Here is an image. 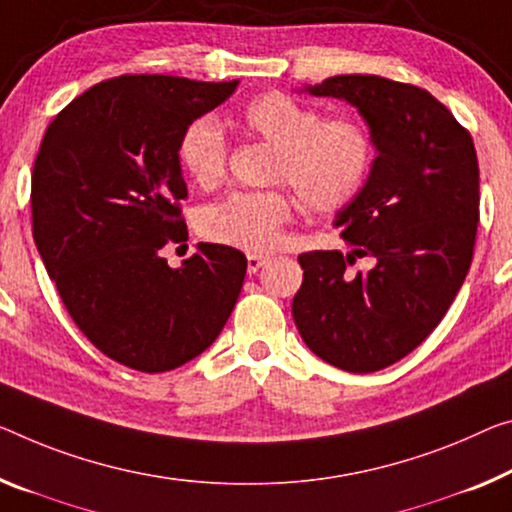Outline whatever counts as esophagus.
<instances>
[{"label":"esophagus","mask_w":512,"mask_h":512,"mask_svg":"<svg viewBox=\"0 0 512 512\" xmlns=\"http://www.w3.org/2000/svg\"><path fill=\"white\" fill-rule=\"evenodd\" d=\"M265 263H267V256L249 254V256H247V272H249V274H256Z\"/></svg>","instance_id":"34e87169"}]
</instances>
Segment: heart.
<instances>
[{
  "label": "heart",
  "mask_w": 512,
  "mask_h": 512,
  "mask_svg": "<svg viewBox=\"0 0 512 512\" xmlns=\"http://www.w3.org/2000/svg\"><path fill=\"white\" fill-rule=\"evenodd\" d=\"M240 123L249 135L277 148L270 180L293 187L306 210L348 208L368 183L375 141L357 119H325L320 109L286 93H265L242 109ZM178 162L203 190L217 187L229 171V141L222 128L210 119L187 125L178 139ZM290 215L288 192H235L203 210L199 226L217 245L261 254L279 247Z\"/></svg>",
  "instance_id": "obj_1"
}]
</instances>
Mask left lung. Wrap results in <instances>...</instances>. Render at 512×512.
Segmentation results:
<instances>
[{
    "label": "left lung",
    "instance_id": "obj_1",
    "mask_svg": "<svg viewBox=\"0 0 512 512\" xmlns=\"http://www.w3.org/2000/svg\"><path fill=\"white\" fill-rule=\"evenodd\" d=\"M348 100L371 128L377 157L368 183L336 215L352 247L300 254L304 279L293 318L320 359L373 373L430 336L465 281L478 229V157L469 130L414 84L336 75L306 86ZM373 257L371 271L347 265Z\"/></svg>",
    "mask_w": 512,
    "mask_h": 512
}]
</instances>
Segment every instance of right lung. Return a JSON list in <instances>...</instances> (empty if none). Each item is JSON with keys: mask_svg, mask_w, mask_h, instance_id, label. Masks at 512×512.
I'll return each instance as SVG.
<instances>
[{"mask_svg": "<svg viewBox=\"0 0 512 512\" xmlns=\"http://www.w3.org/2000/svg\"><path fill=\"white\" fill-rule=\"evenodd\" d=\"M233 82L174 75L105 80L54 116L31 174V231L70 318L109 359L164 373L210 348L247 272L242 251L187 240L178 139Z\"/></svg>", "mask_w": 512, "mask_h": 512, "instance_id": "add662e5", "label": "right lung"}]
</instances>
